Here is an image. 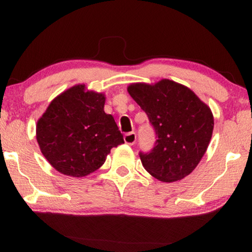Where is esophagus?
<instances>
[{
  "label": "esophagus",
  "mask_w": 252,
  "mask_h": 252,
  "mask_svg": "<svg viewBox=\"0 0 252 252\" xmlns=\"http://www.w3.org/2000/svg\"><path fill=\"white\" fill-rule=\"evenodd\" d=\"M124 141H125V143L129 144V146H133V144L136 142V134L134 132L125 134V136H124Z\"/></svg>",
  "instance_id": "esophagus-1"
}]
</instances>
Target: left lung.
<instances>
[{
    "label": "left lung",
    "instance_id": "8db88e82",
    "mask_svg": "<svg viewBox=\"0 0 252 252\" xmlns=\"http://www.w3.org/2000/svg\"><path fill=\"white\" fill-rule=\"evenodd\" d=\"M127 92L147 113L158 137L151 153H140L146 171L163 182L190 174L212 137L215 120L210 106L191 89L168 79L130 84Z\"/></svg>",
    "mask_w": 252,
    "mask_h": 252
}]
</instances>
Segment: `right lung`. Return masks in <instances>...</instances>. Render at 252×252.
Wrapping results in <instances>:
<instances>
[{"mask_svg": "<svg viewBox=\"0 0 252 252\" xmlns=\"http://www.w3.org/2000/svg\"><path fill=\"white\" fill-rule=\"evenodd\" d=\"M105 94L84 84L57 95L36 123L41 153L55 170L81 178L104 164L112 148L124 143L111 115L104 112Z\"/></svg>", "mask_w": 252, "mask_h": 252, "instance_id": "1", "label": "right lung"}]
</instances>
